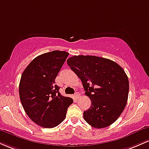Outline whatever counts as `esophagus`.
<instances>
[{"label": "esophagus", "mask_w": 149, "mask_h": 149, "mask_svg": "<svg viewBox=\"0 0 149 149\" xmlns=\"http://www.w3.org/2000/svg\"><path fill=\"white\" fill-rule=\"evenodd\" d=\"M74 96L76 99H78L80 97V94L78 93V92H76V93H75V95H74Z\"/></svg>", "instance_id": "1"}]
</instances>
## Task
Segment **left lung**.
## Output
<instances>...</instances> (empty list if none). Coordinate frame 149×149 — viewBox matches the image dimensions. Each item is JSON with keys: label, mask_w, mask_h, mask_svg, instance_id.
<instances>
[{"label": "left lung", "mask_w": 149, "mask_h": 149, "mask_svg": "<svg viewBox=\"0 0 149 149\" xmlns=\"http://www.w3.org/2000/svg\"><path fill=\"white\" fill-rule=\"evenodd\" d=\"M71 69L81 80L91 107L83 112L85 120L95 128L111 125L123 111L128 98L129 80L115 61L90 55L67 59Z\"/></svg>", "instance_id": "1"}]
</instances>
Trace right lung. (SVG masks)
<instances>
[{"label":"right lung","mask_w":149,"mask_h":149,"mask_svg":"<svg viewBox=\"0 0 149 149\" xmlns=\"http://www.w3.org/2000/svg\"><path fill=\"white\" fill-rule=\"evenodd\" d=\"M69 56L65 51L54 50L33 59L20 79L19 92L26 113L38 125L57 126L66 118L73 99L59 93L55 78Z\"/></svg>","instance_id":"add662e5"}]
</instances>
